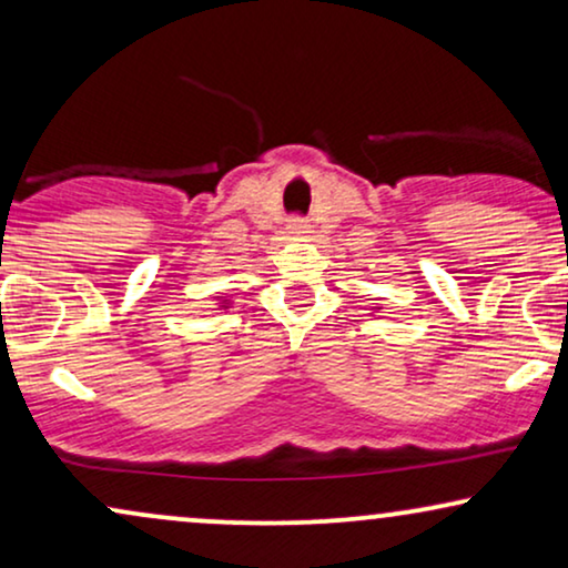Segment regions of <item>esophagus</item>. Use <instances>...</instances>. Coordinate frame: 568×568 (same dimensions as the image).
I'll return each instance as SVG.
<instances>
[{"mask_svg": "<svg viewBox=\"0 0 568 568\" xmlns=\"http://www.w3.org/2000/svg\"><path fill=\"white\" fill-rule=\"evenodd\" d=\"M286 230L292 232V235H305V232L310 230V224L305 216H290V222H286Z\"/></svg>", "mask_w": 568, "mask_h": 568, "instance_id": "1", "label": "esophagus"}]
</instances>
